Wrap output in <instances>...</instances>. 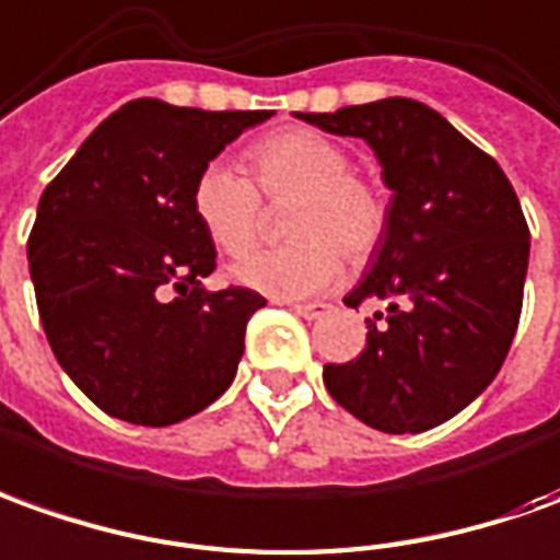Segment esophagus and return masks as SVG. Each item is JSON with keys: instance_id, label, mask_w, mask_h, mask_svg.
<instances>
[{"instance_id": "esophagus-1", "label": "esophagus", "mask_w": 560, "mask_h": 560, "mask_svg": "<svg viewBox=\"0 0 560 560\" xmlns=\"http://www.w3.org/2000/svg\"><path fill=\"white\" fill-rule=\"evenodd\" d=\"M289 307H292V311H295V314H299V317H304V319H317V317H323L326 311H329V304H326V302L289 304Z\"/></svg>"}]
</instances>
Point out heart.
Masks as SVG:
<instances>
[{
  "label": "heart",
  "mask_w": 560,
  "mask_h": 560,
  "mask_svg": "<svg viewBox=\"0 0 560 560\" xmlns=\"http://www.w3.org/2000/svg\"><path fill=\"white\" fill-rule=\"evenodd\" d=\"M253 179L229 161L200 170L191 210L225 256L256 241L261 198L292 200L283 246L256 249L231 268V280L277 302H295L331 287L350 258H365L387 231V200L372 179L350 170L345 145L307 127L277 130L249 149ZM257 185L253 186L252 183Z\"/></svg>",
  "instance_id": "1"
}]
</instances>
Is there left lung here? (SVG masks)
<instances>
[{"mask_svg":"<svg viewBox=\"0 0 560 560\" xmlns=\"http://www.w3.org/2000/svg\"><path fill=\"white\" fill-rule=\"evenodd\" d=\"M372 145L390 188L387 231L345 299L387 302L357 360L326 365L335 402L381 433H423L464 411L518 329L530 231L506 173L418 100L295 112Z\"/></svg>","mask_w":560,"mask_h":560,"instance_id":"8db88e82","label":"left lung"}]
</instances>
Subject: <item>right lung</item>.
<instances>
[{
    "label": "right lung",
    "mask_w": 560,
    "mask_h": 560,
    "mask_svg": "<svg viewBox=\"0 0 560 560\" xmlns=\"http://www.w3.org/2000/svg\"><path fill=\"white\" fill-rule=\"evenodd\" d=\"M273 112L130 100L81 142L26 241L48 345L96 408L167 427L229 390L253 289L210 292L215 246L191 210L198 173Z\"/></svg>",
    "instance_id": "obj_1"
}]
</instances>
